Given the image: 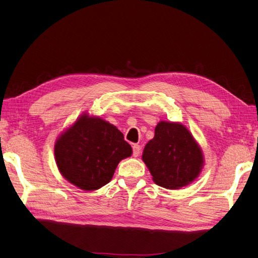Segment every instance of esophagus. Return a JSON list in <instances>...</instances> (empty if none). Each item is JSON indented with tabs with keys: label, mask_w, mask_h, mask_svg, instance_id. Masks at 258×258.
<instances>
[{
	"label": "esophagus",
	"mask_w": 258,
	"mask_h": 258,
	"mask_svg": "<svg viewBox=\"0 0 258 258\" xmlns=\"http://www.w3.org/2000/svg\"><path fill=\"white\" fill-rule=\"evenodd\" d=\"M140 154H141V145H139V144H134L133 145V156L139 157Z\"/></svg>",
	"instance_id": "esophagus-1"
}]
</instances>
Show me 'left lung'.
<instances>
[{
	"instance_id": "obj_1",
	"label": "left lung",
	"mask_w": 258,
	"mask_h": 258,
	"mask_svg": "<svg viewBox=\"0 0 258 258\" xmlns=\"http://www.w3.org/2000/svg\"><path fill=\"white\" fill-rule=\"evenodd\" d=\"M143 160L155 183L167 189L192 182L203 165L202 152L190 132L181 124L164 121L144 148Z\"/></svg>"
}]
</instances>
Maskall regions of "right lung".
<instances>
[{"instance_id": "obj_1", "label": "right lung", "mask_w": 258, "mask_h": 258, "mask_svg": "<svg viewBox=\"0 0 258 258\" xmlns=\"http://www.w3.org/2000/svg\"><path fill=\"white\" fill-rule=\"evenodd\" d=\"M131 155V145L114 125L87 114L78 118L55 145L61 175L87 191L109 183L119 161Z\"/></svg>"}]
</instances>
